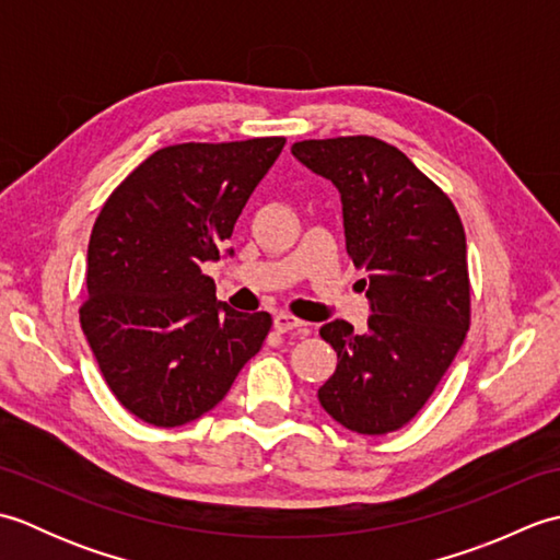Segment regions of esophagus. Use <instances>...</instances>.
<instances>
[{
	"label": "esophagus",
	"mask_w": 560,
	"mask_h": 560,
	"mask_svg": "<svg viewBox=\"0 0 560 560\" xmlns=\"http://www.w3.org/2000/svg\"><path fill=\"white\" fill-rule=\"evenodd\" d=\"M273 327H277L279 331H299V335H307L311 331V327H307V323H303V319L293 317L289 313H279L273 315Z\"/></svg>",
	"instance_id": "1"
}]
</instances>
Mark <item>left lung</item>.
I'll list each match as a JSON object with an SVG mask.
<instances>
[{"mask_svg": "<svg viewBox=\"0 0 560 560\" xmlns=\"http://www.w3.org/2000/svg\"><path fill=\"white\" fill-rule=\"evenodd\" d=\"M291 153L339 189L347 249L368 271L373 313L363 335L347 319L319 329L339 363L317 399L353 433H392L421 411L467 337L459 213L399 149L375 137L307 139Z\"/></svg>", "mask_w": 560, "mask_h": 560, "instance_id": "8db88e82", "label": "left lung"}]
</instances>
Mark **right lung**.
<instances>
[{
    "label": "right lung",
    "mask_w": 560,
    "mask_h": 560,
    "mask_svg": "<svg viewBox=\"0 0 560 560\" xmlns=\"http://www.w3.org/2000/svg\"><path fill=\"white\" fill-rule=\"evenodd\" d=\"M283 144L159 149L93 223L81 329L117 401L144 423L175 428L211 411L269 335L271 315L217 301L201 265L221 257Z\"/></svg>",
    "instance_id": "1"
}]
</instances>
